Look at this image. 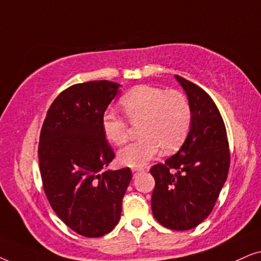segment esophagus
<instances>
[{
	"label": "esophagus",
	"instance_id": "1",
	"mask_svg": "<svg viewBox=\"0 0 261 261\" xmlns=\"http://www.w3.org/2000/svg\"><path fill=\"white\" fill-rule=\"evenodd\" d=\"M141 171H144V169H141V167H133V169H132V172L133 173L141 172Z\"/></svg>",
	"mask_w": 261,
	"mask_h": 261
}]
</instances>
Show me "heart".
<instances>
[{
	"mask_svg": "<svg viewBox=\"0 0 261 261\" xmlns=\"http://www.w3.org/2000/svg\"><path fill=\"white\" fill-rule=\"evenodd\" d=\"M128 120L139 123L141 138L119 152V162L126 166H142L160 149L172 152L183 144L191 127L190 102L183 92L153 85H138L121 98ZM102 130L108 141L123 145L128 140V123L113 112L103 113Z\"/></svg>",
	"mask_w": 261,
	"mask_h": 261,
	"instance_id": "1",
	"label": "heart"
}]
</instances>
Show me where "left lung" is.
<instances>
[{"label": "left lung", "mask_w": 261, "mask_h": 261, "mask_svg": "<svg viewBox=\"0 0 261 261\" xmlns=\"http://www.w3.org/2000/svg\"><path fill=\"white\" fill-rule=\"evenodd\" d=\"M191 106V127L184 144L164 164L151 167L155 187L153 216L164 227L189 230L212 213L230 164L223 119L212 97L185 78L174 74Z\"/></svg>", "instance_id": "obj_1"}]
</instances>
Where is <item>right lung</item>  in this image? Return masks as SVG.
<instances>
[{
  "label": "right lung",
  "instance_id": "add662e5",
  "mask_svg": "<svg viewBox=\"0 0 261 261\" xmlns=\"http://www.w3.org/2000/svg\"><path fill=\"white\" fill-rule=\"evenodd\" d=\"M120 84L91 81L57 96L47 110L39 141L45 195L60 220L77 234L98 238L121 217L132 179L129 167L99 173L114 159L101 117Z\"/></svg>",
  "mask_w": 261,
  "mask_h": 261
}]
</instances>
